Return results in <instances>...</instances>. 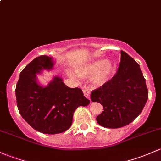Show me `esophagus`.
Wrapping results in <instances>:
<instances>
[{"label":"esophagus","mask_w":161,"mask_h":161,"mask_svg":"<svg viewBox=\"0 0 161 161\" xmlns=\"http://www.w3.org/2000/svg\"><path fill=\"white\" fill-rule=\"evenodd\" d=\"M83 93H84V95L86 97V98H88V99L90 100V94H91V92H90V91L88 89H86V88H84L83 90Z\"/></svg>","instance_id":"34e87169"}]
</instances>
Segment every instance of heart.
<instances>
[{
  "instance_id": "obj_1",
  "label": "heart",
  "mask_w": 161,
  "mask_h": 161,
  "mask_svg": "<svg viewBox=\"0 0 161 161\" xmlns=\"http://www.w3.org/2000/svg\"><path fill=\"white\" fill-rule=\"evenodd\" d=\"M114 72V65L110 60L103 59H95L86 64L78 66L75 73L78 77L87 79L91 77V82L95 87H102L112 77ZM68 76L75 78L72 72H66Z\"/></svg>"
}]
</instances>
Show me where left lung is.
I'll list each match as a JSON object with an SVG mask.
<instances>
[{
    "mask_svg": "<svg viewBox=\"0 0 161 161\" xmlns=\"http://www.w3.org/2000/svg\"><path fill=\"white\" fill-rule=\"evenodd\" d=\"M147 98L146 80L140 66L124 51H121L115 75L91 94V100L103 106L97 122L107 128H121L132 122L142 112Z\"/></svg>",
    "mask_w": 161,
    "mask_h": 161,
    "instance_id": "left-lung-1",
    "label": "left lung"
}]
</instances>
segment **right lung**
Masks as SVG:
<instances>
[{
  "label": "right lung",
  "mask_w": 161,
  "mask_h": 161,
  "mask_svg": "<svg viewBox=\"0 0 161 161\" xmlns=\"http://www.w3.org/2000/svg\"><path fill=\"white\" fill-rule=\"evenodd\" d=\"M54 65V59L46 55L35 58L20 72L15 90L22 118L33 129L48 135L68 130L75 109L90 103L82 89L69 88L57 75L47 86L39 82L38 74L50 71Z\"/></svg>",
  "instance_id": "1"
}]
</instances>
